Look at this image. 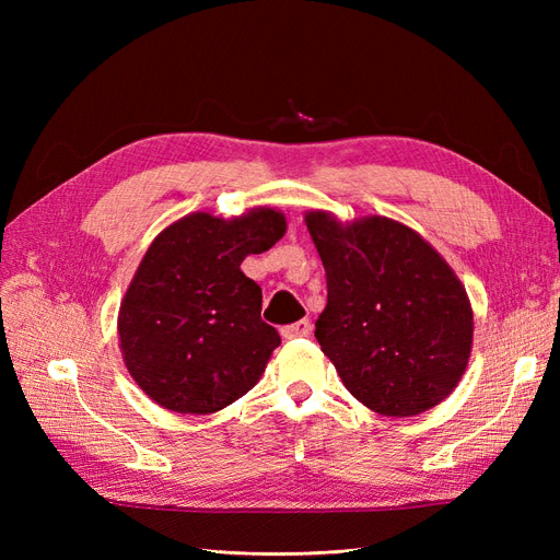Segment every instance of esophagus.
I'll return each instance as SVG.
<instances>
[{"mask_svg": "<svg viewBox=\"0 0 560 560\" xmlns=\"http://www.w3.org/2000/svg\"><path fill=\"white\" fill-rule=\"evenodd\" d=\"M280 334L284 338H301V336H308L311 334V319H299L294 325H287L280 329Z\"/></svg>", "mask_w": 560, "mask_h": 560, "instance_id": "esophagus-1", "label": "esophagus"}]
</instances>
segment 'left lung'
<instances>
[{
  "label": "left lung",
  "mask_w": 560,
  "mask_h": 560,
  "mask_svg": "<svg viewBox=\"0 0 560 560\" xmlns=\"http://www.w3.org/2000/svg\"><path fill=\"white\" fill-rule=\"evenodd\" d=\"M327 273L315 338L371 411L418 416L446 399L471 350V308L451 266L409 226L385 217L341 224L306 214Z\"/></svg>",
  "instance_id": "left-lung-1"
}]
</instances>
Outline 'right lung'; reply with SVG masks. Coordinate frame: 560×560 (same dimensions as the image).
I'll use <instances>...</instances> for the list:
<instances>
[{"label":"right lung","instance_id":"obj_1","mask_svg":"<svg viewBox=\"0 0 560 560\" xmlns=\"http://www.w3.org/2000/svg\"><path fill=\"white\" fill-rule=\"evenodd\" d=\"M270 208L224 219L196 212L149 245L118 313L130 376L175 413H214L257 385L280 346L261 287L241 264L284 235Z\"/></svg>","mask_w":560,"mask_h":560}]
</instances>
